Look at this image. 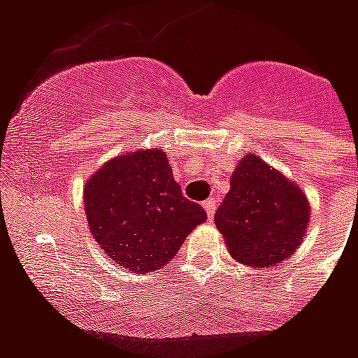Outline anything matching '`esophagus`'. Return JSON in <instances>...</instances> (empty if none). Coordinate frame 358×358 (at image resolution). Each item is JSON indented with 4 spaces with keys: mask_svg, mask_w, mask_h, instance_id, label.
<instances>
[{
    "mask_svg": "<svg viewBox=\"0 0 358 358\" xmlns=\"http://www.w3.org/2000/svg\"><path fill=\"white\" fill-rule=\"evenodd\" d=\"M202 206H204V210H206L208 219H213V213H215V199H208Z\"/></svg>",
    "mask_w": 358,
    "mask_h": 358,
    "instance_id": "obj_1",
    "label": "esophagus"
}]
</instances>
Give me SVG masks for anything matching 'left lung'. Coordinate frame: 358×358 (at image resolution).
I'll return each mask as SVG.
<instances>
[{
  "mask_svg": "<svg viewBox=\"0 0 358 358\" xmlns=\"http://www.w3.org/2000/svg\"><path fill=\"white\" fill-rule=\"evenodd\" d=\"M310 202L299 185L258 154L239 159L230 191L215 213L230 256L250 267H273L305 239Z\"/></svg>",
  "mask_w": 358,
  "mask_h": 358,
  "instance_id": "obj_1",
  "label": "left lung"
}]
</instances>
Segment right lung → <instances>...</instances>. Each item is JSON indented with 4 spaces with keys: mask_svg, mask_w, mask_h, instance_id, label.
<instances>
[{
    "mask_svg": "<svg viewBox=\"0 0 358 358\" xmlns=\"http://www.w3.org/2000/svg\"><path fill=\"white\" fill-rule=\"evenodd\" d=\"M87 227L103 255L129 271L167 266L206 212L182 195L167 154L139 148L115 156L83 185Z\"/></svg>",
    "mask_w": 358,
    "mask_h": 358,
    "instance_id": "obj_1",
    "label": "right lung"
}]
</instances>
